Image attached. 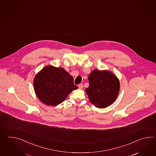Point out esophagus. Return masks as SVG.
<instances>
[{"instance_id": "1", "label": "esophagus", "mask_w": 156, "mask_h": 156, "mask_svg": "<svg viewBox=\"0 0 156 156\" xmlns=\"http://www.w3.org/2000/svg\"><path fill=\"white\" fill-rule=\"evenodd\" d=\"M79 89H83V83H81L79 85Z\"/></svg>"}]
</instances>
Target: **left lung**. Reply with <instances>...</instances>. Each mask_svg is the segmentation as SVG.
I'll return each instance as SVG.
<instances>
[{"instance_id": "1", "label": "left lung", "mask_w": 156, "mask_h": 156, "mask_svg": "<svg viewBox=\"0 0 156 156\" xmlns=\"http://www.w3.org/2000/svg\"><path fill=\"white\" fill-rule=\"evenodd\" d=\"M89 86L86 93L90 101L98 108H105L115 100L119 91V81L108 71L95 70L90 73Z\"/></svg>"}]
</instances>
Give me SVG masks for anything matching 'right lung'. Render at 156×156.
<instances>
[{
  "label": "right lung",
  "mask_w": 156,
  "mask_h": 156,
  "mask_svg": "<svg viewBox=\"0 0 156 156\" xmlns=\"http://www.w3.org/2000/svg\"><path fill=\"white\" fill-rule=\"evenodd\" d=\"M34 88L38 99L47 105L56 106L63 102L78 86L73 78L62 68L48 66L37 73L34 79Z\"/></svg>",
  "instance_id": "obj_1"
}]
</instances>
